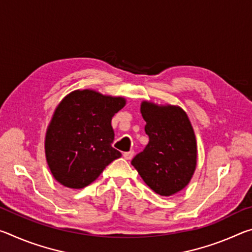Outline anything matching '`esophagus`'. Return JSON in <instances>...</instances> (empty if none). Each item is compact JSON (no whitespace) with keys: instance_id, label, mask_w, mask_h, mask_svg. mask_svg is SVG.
<instances>
[{"instance_id":"obj_1","label":"esophagus","mask_w":252,"mask_h":252,"mask_svg":"<svg viewBox=\"0 0 252 252\" xmlns=\"http://www.w3.org/2000/svg\"><path fill=\"white\" fill-rule=\"evenodd\" d=\"M134 156V151H129V152H125L123 153V157H125L126 160H131Z\"/></svg>"}]
</instances>
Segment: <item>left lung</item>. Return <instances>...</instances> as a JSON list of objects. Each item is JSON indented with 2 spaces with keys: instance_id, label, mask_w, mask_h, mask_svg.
<instances>
[{
  "instance_id": "left-lung-1",
  "label": "left lung",
  "mask_w": 252,
  "mask_h": 252,
  "mask_svg": "<svg viewBox=\"0 0 252 252\" xmlns=\"http://www.w3.org/2000/svg\"><path fill=\"white\" fill-rule=\"evenodd\" d=\"M141 113L149 143L131 163L156 193L168 197L182 190L195 170L197 142L192 126L179 106H158L144 101Z\"/></svg>"
}]
</instances>
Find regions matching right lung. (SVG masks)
Instances as JSON below:
<instances>
[{
	"instance_id": "1",
	"label": "right lung",
	"mask_w": 252,
	"mask_h": 252,
	"mask_svg": "<svg viewBox=\"0 0 252 252\" xmlns=\"http://www.w3.org/2000/svg\"><path fill=\"white\" fill-rule=\"evenodd\" d=\"M126 105L123 97L76 90L55 110L46 131L45 155L53 177L67 188L90 185L121 152L112 147L111 120Z\"/></svg>"
}]
</instances>
